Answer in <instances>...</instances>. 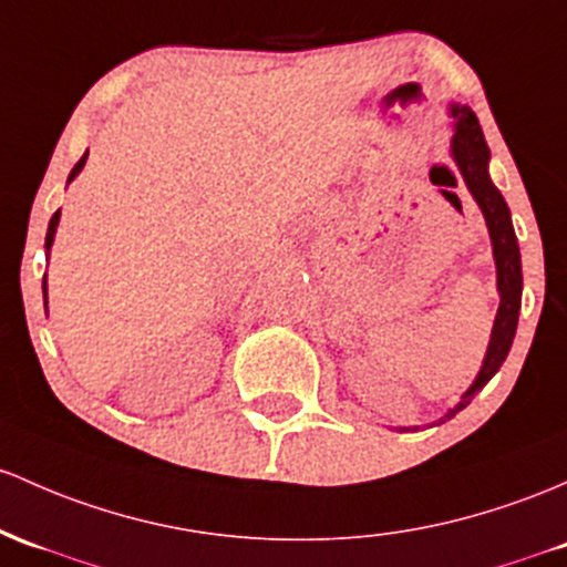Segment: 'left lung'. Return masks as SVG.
<instances>
[{"label":"left lung","instance_id":"left-lung-1","mask_svg":"<svg viewBox=\"0 0 567 567\" xmlns=\"http://www.w3.org/2000/svg\"><path fill=\"white\" fill-rule=\"evenodd\" d=\"M455 115V136H452V155L457 161V169L463 174L465 185L474 193L476 204L482 207L484 220H487L489 239H493L495 266H497V290H501V307H497L493 339H489L487 358H484L482 371H478L476 382L471 384L468 393L463 401L452 409L444 420L455 416L460 409L471 403L478 390L495 377L506 360L512 341L516 333V320H519V303H522V260H519V245H516V234L512 226V213H508L506 202H503L501 190L495 188L493 179L487 174L489 151L484 142L482 126H478L476 115L468 107H452Z\"/></svg>","mask_w":567,"mask_h":567}]
</instances>
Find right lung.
Masks as SVG:
<instances>
[{
    "label": "right lung",
    "mask_w": 567,
    "mask_h": 567,
    "mask_svg": "<svg viewBox=\"0 0 567 567\" xmlns=\"http://www.w3.org/2000/svg\"><path fill=\"white\" fill-rule=\"evenodd\" d=\"M85 155H89V153H85ZM85 155H83V158L78 161V164H74V169H72V174H70V179H72L74 174H78L80 169H83V164H85ZM59 215H61V213H55V215L51 217V226H48V236H45V247H48V250H51V245H53L55 226H59ZM42 296H48V290H45V279H42Z\"/></svg>",
    "instance_id": "add662e5"
}]
</instances>
